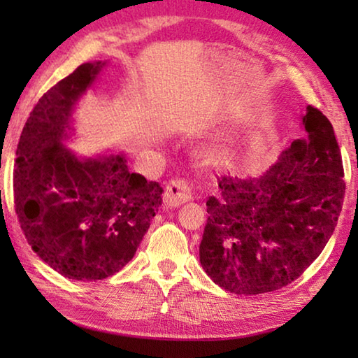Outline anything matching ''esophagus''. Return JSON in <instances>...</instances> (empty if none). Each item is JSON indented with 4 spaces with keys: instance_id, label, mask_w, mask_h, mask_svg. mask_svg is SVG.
I'll list each match as a JSON object with an SVG mask.
<instances>
[{
    "instance_id": "esophagus-1",
    "label": "esophagus",
    "mask_w": 358,
    "mask_h": 358,
    "mask_svg": "<svg viewBox=\"0 0 358 358\" xmlns=\"http://www.w3.org/2000/svg\"><path fill=\"white\" fill-rule=\"evenodd\" d=\"M192 199V192L191 187L187 186L185 180H172L171 183L166 186V192H164V203L167 207L175 208L180 207L186 202H189Z\"/></svg>"
}]
</instances>
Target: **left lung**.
<instances>
[{
    "label": "left lung",
    "mask_w": 358,
    "mask_h": 358,
    "mask_svg": "<svg viewBox=\"0 0 358 358\" xmlns=\"http://www.w3.org/2000/svg\"><path fill=\"white\" fill-rule=\"evenodd\" d=\"M296 138L256 178L222 177L207 201L199 256L205 273L237 295L273 292L295 281L330 240L343 208L344 171L335 131L306 107Z\"/></svg>",
    "instance_id": "8db88e82"
}]
</instances>
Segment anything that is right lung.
<instances>
[{"label":"right lung","instance_id":"obj_1","mask_svg":"<svg viewBox=\"0 0 358 358\" xmlns=\"http://www.w3.org/2000/svg\"><path fill=\"white\" fill-rule=\"evenodd\" d=\"M104 62L85 63L42 96L22 131L14 202L33 251L69 280L98 281L134 257L162 187L131 173L126 156L78 157L63 145L71 115Z\"/></svg>","mask_w":358,"mask_h":358}]
</instances>
